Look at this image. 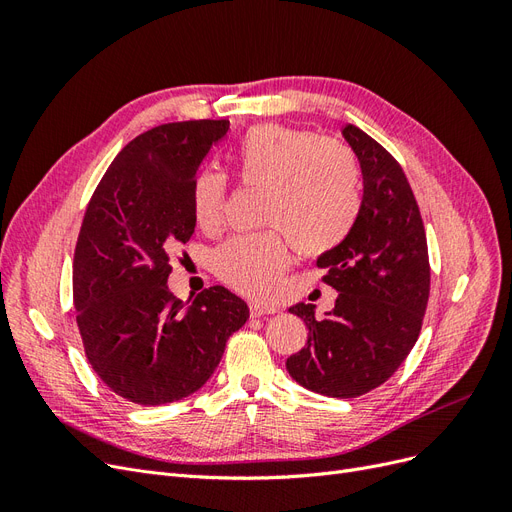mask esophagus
Returning a JSON list of instances; mask_svg holds the SVG:
<instances>
[{
	"instance_id": "34e87169",
	"label": "esophagus",
	"mask_w": 512,
	"mask_h": 512,
	"mask_svg": "<svg viewBox=\"0 0 512 512\" xmlns=\"http://www.w3.org/2000/svg\"><path fill=\"white\" fill-rule=\"evenodd\" d=\"M277 307L275 305H267V303H258V301H252L250 303V314L254 318H260V316H269V314H275Z\"/></svg>"
}]
</instances>
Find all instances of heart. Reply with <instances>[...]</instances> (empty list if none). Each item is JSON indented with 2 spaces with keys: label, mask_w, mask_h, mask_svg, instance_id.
<instances>
[{
  "label": "heart",
  "mask_w": 512,
  "mask_h": 512,
  "mask_svg": "<svg viewBox=\"0 0 512 512\" xmlns=\"http://www.w3.org/2000/svg\"><path fill=\"white\" fill-rule=\"evenodd\" d=\"M228 160L237 181L260 192L258 224L281 230H260L218 247L213 269L230 288L269 297L288 265L287 238L299 254L320 256L352 232L361 211V173L344 143L262 123L232 143ZM224 198V175L203 170L194 177L190 203L200 228H218Z\"/></svg>",
  "instance_id": "heart-1"
}]
</instances>
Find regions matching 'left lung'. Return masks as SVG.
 Here are the masks:
<instances>
[{"instance_id": "8db88e82", "label": "left lung", "mask_w": 512, "mask_h": 512, "mask_svg": "<svg viewBox=\"0 0 512 512\" xmlns=\"http://www.w3.org/2000/svg\"><path fill=\"white\" fill-rule=\"evenodd\" d=\"M344 138L363 173L361 211L350 235L318 258L324 284L339 294L333 312L316 320L297 303L307 344L286 361L305 389L350 399L389 380L414 348L429 301V254L421 211L399 162L356 126Z\"/></svg>"}]
</instances>
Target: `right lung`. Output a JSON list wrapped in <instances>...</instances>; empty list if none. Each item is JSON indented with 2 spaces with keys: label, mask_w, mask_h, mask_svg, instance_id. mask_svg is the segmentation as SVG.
I'll return each instance as SVG.
<instances>
[{
  "label": "right lung",
  "mask_w": 512,
  "mask_h": 512,
  "mask_svg": "<svg viewBox=\"0 0 512 512\" xmlns=\"http://www.w3.org/2000/svg\"><path fill=\"white\" fill-rule=\"evenodd\" d=\"M226 119L162 123L119 151L76 239L72 294L83 348L119 397L162 406L192 395L218 367L250 309L224 286L185 307L168 290L170 256L194 235L190 190Z\"/></svg>",
  "instance_id": "add662e5"
}]
</instances>
